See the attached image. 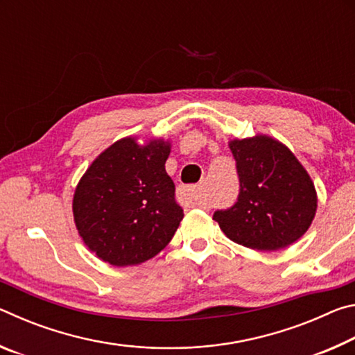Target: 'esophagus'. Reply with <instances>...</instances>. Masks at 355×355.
Returning a JSON list of instances; mask_svg holds the SVG:
<instances>
[{
	"mask_svg": "<svg viewBox=\"0 0 355 355\" xmlns=\"http://www.w3.org/2000/svg\"><path fill=\"white\" fill-rule=\"evenodd\" d=\"M184 196H186V200H188L191 205H196V207H205V202L202 200V196H200V191H199V186H188V188H184Z\"/></svg>",
	"mask_w": 355,
	"mask_h": 355,
	"instance_id": "obj_1",
	"label": "esophagus"
}]
</instances>
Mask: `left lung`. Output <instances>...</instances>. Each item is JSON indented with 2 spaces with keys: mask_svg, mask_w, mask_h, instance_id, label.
I'll use <instances>...</instances> for the list:
<instances>
[{
  "mask_svg": "<svg viewBox=\"0 0 355 355\" xmlns=\"http://www.w3.org/2000/svg\"><path fill=\"white\" fill-rule=\"evenodd\" d=\"M239 175L238 202L213 219L233 243L285 249L309 230L318 208L315 183L285 144L268 135L228 141Z\"/></svg>",
  "mask_w": 355,
  "mask_h": 355,
  "instance_id": "1",
  "label": "left lung"
}]
</instances>
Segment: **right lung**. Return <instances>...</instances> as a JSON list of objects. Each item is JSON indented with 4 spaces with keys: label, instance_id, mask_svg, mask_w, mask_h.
I'll return each mask as SVG.
<instances>
[{
    "label": "right lung",
    "instance_id": "obj_1",
    "mask_svg": "<svg viewBox=\"0 0 355 355\" xmlns=\"http://www.w3.org/2000/svg\"><path fill=\"white\" fill-rule=\"evenodd\" d=\"M172 144L122 137L80 178L71 209L86 248L112 266H135L158 255L183 219L175 184L166 172Z\"/></svg>",
    "mask_w": 355,
    "mask_h": 355
}]
</instances>
